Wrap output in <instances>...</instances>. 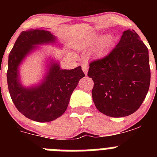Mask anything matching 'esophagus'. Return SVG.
<instances>
[{
    "instance_id": "1",
    "label": "esophagus",
    "mask_w": 157,
    "mask_h": 157,
    "mask_svg": "<svg viewBox=\"0 0 157 157\" xmlns=\"http://www.w3.org/2000/svg\"><path fill=\"white\" fill-rule=\"evenodd\" d=\"M82 69L83 72H84V74H85L86 75L87 72H88V69H89L88 66H87V65H86V64L82 65Z\"/></svg>"
}]
</instances>
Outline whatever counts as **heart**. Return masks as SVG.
I'll return each instance as SVG.
<instances>
[{
	"mask_svg": "<svg viewBox=\"0 0 157 157\" xmlns=\"http://www.w3.org/2000/svg\"><path fill=\"white\" fill-rule=\"evenodd\" d=\"M96 41L97 43L93 48L91 52L93 54H101L108 50L112 46L114 42V37L112 34H105L99 38V34L98 33L91 32L82 38L81 41L76 43L75 47L78 49H85L91 46Z\"/></svg>",
	"mask_w": 157,
	"mask_h": 157,
	"instance_id": "1",
	"label": "heart"
}]
</instances>
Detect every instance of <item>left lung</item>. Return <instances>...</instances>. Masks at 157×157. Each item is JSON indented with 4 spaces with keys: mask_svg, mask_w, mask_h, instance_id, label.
I'll return each instance as SVG.
<instances>
[{
    "mask_svg": "<svg viewBox=\"0 0 157 157\" xmlns=\"http://www.w3.org/2000/svg\"><path fill=\"white\" fill-rule=\"evenodd\" d=\"M150 75L148 48L134 30L123 31L108 56L90 63L96 108L111 117L131 115L146 97Z\"/></svg>",
    "mask_w": 157,
    "mask_h": 157,
    "instance_id": "left-lung-1",
    "label": "left lung"
}]
</instances>
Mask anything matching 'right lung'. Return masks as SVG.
<instances>
[{
  "mask_svg": "<svg viewBox=\"0 0 157 157\" xmlns=\"http://www.w3.org/2000/svg\"><path fill=\"white\" fill-rule=\"evenodd\" d=\"M57 42L50 31L31 29L22 32L8 56L7 81L11 98L19 112L36 122H50L61 116L68 106L71 94L85 76L80 66L71 70L61 69L59 62L52 59L38 84L30 87L22 85L19 65L38 48L37 45Z\"/></svg>",
  "mask_w": 157,
  "mask_h": 157,
  "instance_id": "obj_1",
  "label": "right lung"
}]
</instances>
